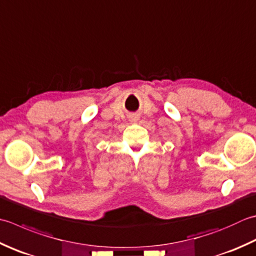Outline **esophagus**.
Segmentation results:
<instances>
[{"label": "esophagus", "instance_id": "34e87169", "mask_svg": "<svg viewBox=\"0 0 256 256\" xmlns=\"http://www.w3.org/2000/svg\"><path fill=\"white\" fill-rule=\"evenodd\" d=\"M130 120H131L132 122H136V120H138V118L136 116H134V115H131V118H130Z\"/></svg>", "mask_w": 256, "mask_h": 256}]
</instances>
